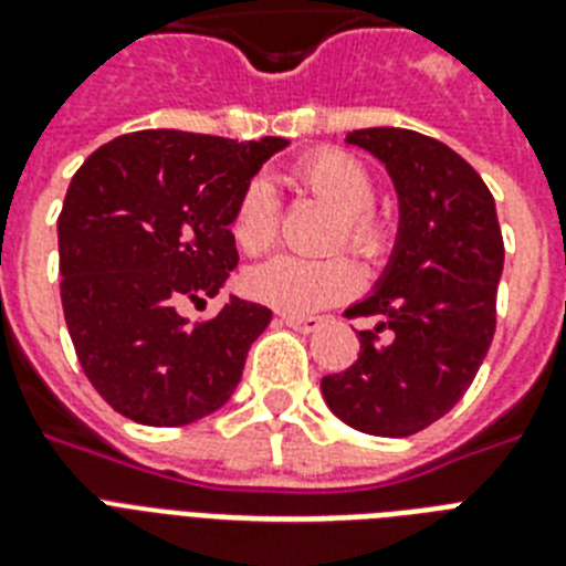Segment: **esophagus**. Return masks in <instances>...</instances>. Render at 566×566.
Returning a JSON list of instances; mask_svg holds the SVG:
<instances>
[{
	"instance_id": "1",
	"label": "esophagus",
	"mask_w": 566,
	"mask_h": 566,
	"mask_svg": "<svg viewBox=\"0 0 566 566\" xmlns=\"http://www.w3.org/2000/svg\"><path fill=\"white\" fill-rule=\"evenodd\" d=\"M282 323L284 326L296 328V332H314V328H319V323H323V319L305 317V314H282Z\"/></svg>"
}]
</instances>
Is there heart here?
Wrapping results in <instances>:
<instances>
[{"instance_id":"1","label":"heart","mask_w":566,"mask_h":566,"mask_svg":"<svg viewBox=\"0 0 566 566\" xmlns=\"http://www.w3.org/2000/svg\"><path fill=\"white\" fill-rule=\"evenodd\" d=\"M291 185L319 196L337 208L332 247H349L361 258H378L387 249V226L373 211L376 181L361 158L344 149H317L293 164ZM279 205L264 181H252L234 202L229 231L243 255H264L275 243ZM249 293L287 314L326 308L358 287V270L346 255L273 258L255 266L247 279Z\"/></svg>"}]
</instances>
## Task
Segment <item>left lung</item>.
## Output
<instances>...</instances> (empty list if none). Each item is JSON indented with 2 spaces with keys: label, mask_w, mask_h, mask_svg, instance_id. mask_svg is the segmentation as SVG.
Wrapping results in <instances>:
<instances>
[{
  "label": "left lung",
  "mask_w": 566,
  "mask_h": 566,
  "mask_svg": "<svg viewBox=\"0 0 566 566\" xmlns=\"http://www.w3.org/2000/svg\"><path fill=\"white\" fill-rule=\"evenodd\" d=\"M385 164L399 193V238L376 293L346 317H376L353 367L323 376L335 417L408 438L452 411L496 332L502 247L496 205L458 153L411 128L346 137Z\"/></svg>",
  "instance_id": "left-lung-1"
}]
</instances>
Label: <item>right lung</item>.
<instances>
[{"mask_svg": "<svg viewBox=\"0 0 566 566\" xmlns=\"http://www.w3.org/2000/svg\"><path fill=\"white\" fill-rule=\"evenodd\" d=\"M284 137L146 128L99 146L57 217L61 305L96 394L144 426H188L234 394L252 340L273 319L231 296L190 323L181 305L217 296L238 266L231 211Z\"/></svg>", "mask_w": 566, "mask_h": 566, "instance_id": "1", "label": "right lung"}]
</instances>
